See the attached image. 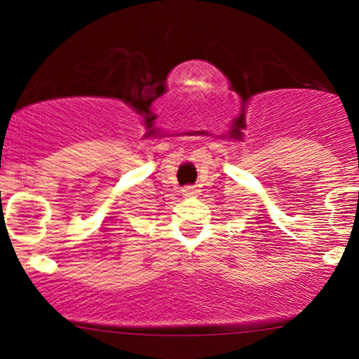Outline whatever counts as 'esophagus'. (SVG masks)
Instances as JSON below:
<instances>
[{
  "label": "esophagus",
  "mask_w": 359,
  "mask_h": 359,
  "mask_svg": "<svg viewBox=\"0 0 359 359\" xmlns=\"http://www.w3.org/2000/svg\"><path fill=\"white\" fill-rule=\"evenodd\" d=\"M182 194L185 197H192V196H196V194H197V189L194 187V185H185V187L182 189Z\"/></svg>",
  "instance_id": "1"
}]
</instances>
